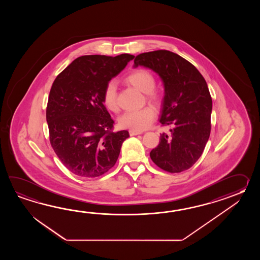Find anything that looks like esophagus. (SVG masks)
I'll return each mask as SVG.
<instances>
[{"label":"esophagus","instance_id":"esophagus-1","mask_svg":"<svg viewBox=\"0 0 260 260\" xmlns=\"http://www.w3.org/2000/svg\"><path fill=\"white\" fill-rule=\"evenodd\" d=\"M129 134H130V136H137V135H141L142 132H140V131H135V130H129Z\"/></svg>","mask_w":260,"mask_h":260}]
</instances>
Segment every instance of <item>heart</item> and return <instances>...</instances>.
I'll return each instance as SVG.
<instances>
[{
  "mask_svg": "<svg viewBox=\"0 0 260 260\" xmlns=\"http://www.w3.org/2000/svg\"><path fill=\"white\" fill-rule=\"evenodd\" d=\"M126 82L144 94H147V100L150 103L155 105L159 104L160 98L153 91L156 86V81L152 73L149 71L137 70L131 72L126 77ZM102 100L108 110L111 111L118 110L117 84L114 81H111L106 84ZM154 117V111L149 107H146L139 111H126L122 113L118 119V123L122 128L135 131H143L151 124Z\"/></svg>",
  "mask_w": 260,
  "mask_h": 260,
  "instance_id": "b5f03b06",
  "label": "heart"
}]
</instances>
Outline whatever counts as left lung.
<instances>
[{
    "mask_svg": "<svg viewBox=\"0 0 260 260\" xmlns=\"http://www.w3.org/2000/svg\"><path fill=\"white\" fill-rule=\"evenodd\" d=\"M145 67L160 78L165 96L159 122L171 126L162 133L150 158L165 171L179 173L193 166L211 132L212 99L205 78L182 56L167 50L137 55L134 68Z\"/></svg>",
    "mask_w": 260,
    "mask_h": 260,
    "instance_id": "1",
    "label": "left lung"
}]
</instances>
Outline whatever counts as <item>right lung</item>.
Instances as JSON below:
<instances>
[{
	"label": "right lung",
	"instance_id": "right-lung-1",
	"mask_svg": "<svg viewBox=\"0 0 260 260\" xmlns=\"http://www.w3.org/2000/svg\"><path fill=\"white\" fill-rule=\"evenodd\" d=\"M134 55H83L55 78L46 109L50 142L62 164L82 177H96L116 164L126 130L112 132L102 94Z\"/></svg>",
	"mask_w": 260,
	"mask_h": 260
}]
</instances>
